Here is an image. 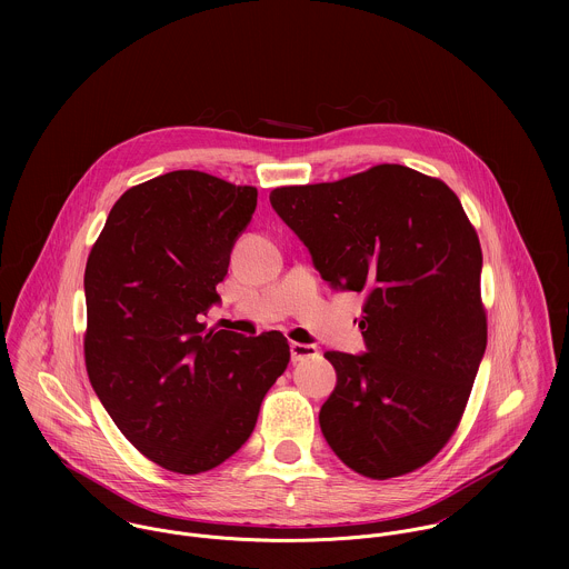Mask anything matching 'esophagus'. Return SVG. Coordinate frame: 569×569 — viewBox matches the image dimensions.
I'll return each instance as SVG.
<instances>
[{
	"label": "esophagus",
	"mask_w": 569,
	"mask_h": 569,
	"mask_svg": "<svg viewBox=\"0 0 569 569\" xmlns=\"http://www.w3.org/2000/svg\"><path fill=\"white\" fill-rule=\"evenodd\" d=\"M313 357H318V348L313 343H298V341L291 343V361L293 363L305 361V359H313Z\"/></svg>",
	"instance_id": "esophagus-1"
}]
</instances>
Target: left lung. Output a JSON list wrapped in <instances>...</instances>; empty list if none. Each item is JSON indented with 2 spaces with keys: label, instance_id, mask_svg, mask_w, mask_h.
Returning <instances> with one entry per match:
<instances>
[{
  "label": "left lung",
  "instance_id": "8db88e82",
  "mask_svg": "<svg viewBox=\"0 0 569 569\" xmlns=\"http://www.w3.org/2000/svg\"><path fill=\"white\" fill-rule=\"evenodd\" d=\"M278 217L332 289L368 291V352H326L337 386L320 409L335 456L388 480L427 465L453 436L487 350L482 247L456 192L401 163L282 186Z\"/></svg>",
  "mask_w": 569,
  "mask_h": 569
}]
</instances>
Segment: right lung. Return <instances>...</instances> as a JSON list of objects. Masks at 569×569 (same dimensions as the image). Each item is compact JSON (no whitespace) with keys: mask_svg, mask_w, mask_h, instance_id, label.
<instances>
[{"mask_svg":"<svg viewBox=\"0 0 569 569\" xmlns=\"http://www.w3.org/2000/svg\"><path fill=\"white\" fill-rule=\"evenodd\" d=\"M258 190L201 170L129 188L84 267V366L124 438L168 471L197 476L237 453L287 370L278 332L206 330Z\"/></svg>","mask_w":569,"mask_h":569,"instance_id":"obj_1","label":"right lung"}]
</instances>
